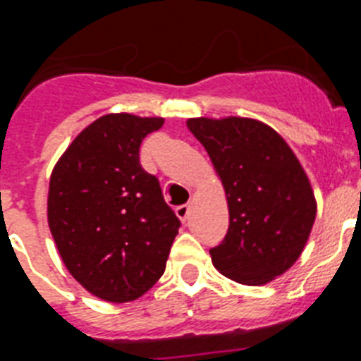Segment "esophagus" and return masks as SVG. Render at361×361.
Returning a JSON list of instances; mask_svg holds the SVG:
<instances>
[{
  "label": "esophagus",
  "mask_w": 361,
  "mask_h": 361,
  "mask_svg": "<svg viewBox=\"0 0 361 361\" xmlns=\"http://www.w3.org/2000/svg\"><path fill=\"white\" fill-rule=\"evenodd\" d=\"M190 204H183V206H178L177 209H175V213H177V216L180 220H186L188 215H190Z\"/></svg>",
  "instance_id": "obj_1"
}]
</instances>
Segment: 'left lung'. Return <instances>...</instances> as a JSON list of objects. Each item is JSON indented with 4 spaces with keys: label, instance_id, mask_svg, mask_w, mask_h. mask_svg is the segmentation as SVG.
Returning <instances> with one entry per match:
<instances>
[{
    "label": "left lung",
    "instance_id": "8db88e82",
    "mask_svg": "<svg viewBox=\"0 0 361 361\" xmlns=\"http://www.w3.org/2000/svg\"><path fill=\"white\" fill-rule=\"evenodd\" d=\"M229 204V228L209 250L213 266L245 286H262L300 257L317 216L311 184L286 141L253 119H190Z\"/></svg>",
    "mask_w": 361,
    "mask_h": 361
}]
</instances>
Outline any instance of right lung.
Wrapping results in <instances>:
<instances>
[{
  "label": "right lung",
  "instance_id": "add662e5",
  "mask_svg": "<svg viewBox=\"0 0 361 361\" xmlns=\"http://www.w3.org/2000/svg\"><path fill=\"white\" fill-rule=\"evenodd\" d=\"M164 121L110 114L82 130L50 177L49 226L66 269L92 295L130 302L166 269L180 220L139 161Z\"/></svg>",
  "mask_w": 361,
  "mask_h": 361
}]
</instances>
